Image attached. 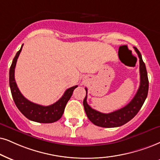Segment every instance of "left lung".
Returning a JSON list of instances; mask_svg holds the SVG:
<instances>
[{
	"label": "left lung",
	"mask_w": 160,
	"mask_h": 160,
	"mask_svg": "<svg viewBox=\"0 0 160 160\" xmlns=\"http://www.w3.org/2000/svg\"><path fill=\"white\" fill-rule=\"evenodd\" d=\"M139 58V73H140V84L137 93L133 99L127 105L121 109L116 110L110 113H103L92 109L87 102L88 89L85 88L86 96L83 101V105L88 119L94 125L102 128L119 127L127 123L137 115L144 102L146 99L148 92V78L145 63H144L140 52L134 47Z\"/></svg>",
	"instance_id": "1"
}]
</instances>
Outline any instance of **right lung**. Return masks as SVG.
<instances>
[{"instance_id": "1", "label": "right lung", "mask_w": 160, "mask_h": 160, "mask_svg": "<svg viewBox=\"0 0 160 160\" xmlns=\"http://www.w3.org/2000/svg\"><path fill=\"white\" fill-rule=\"evenodd\" d=\"M23 45L15 55L9 69V87L15 105L23 115L31 121L39 123H52L58 121L64 113V108L72 96V92L78 86L76 85L69 88L64 92V95L58 101L49 106L40 105L27 99L20 92L15 80V65L20 52L22 50Z\"/></svg>"}]
</instances>
